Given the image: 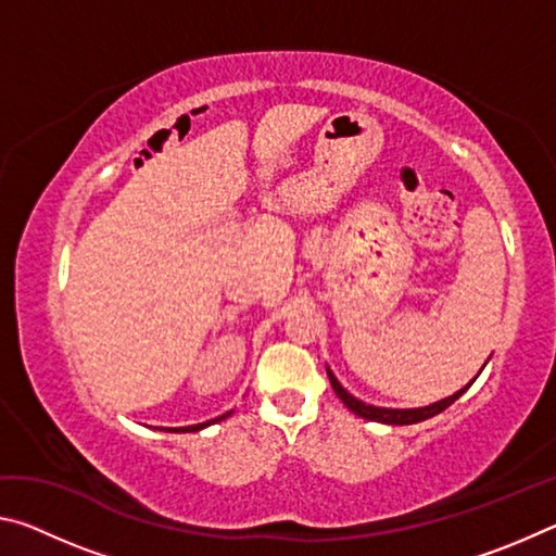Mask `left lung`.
Here are the masks:
<instances>
[{
    "instance_id": "left-lung-1",
    "label": "left lung",
    "mask_w": 556,
    "mask_h": 556,
    "mask_svg": "<svg viewBox=\"0 0 556 556\" xmlns=\"http://www.w3.org/2000/svg\"><path fill=\"white\" fill-rule=\"evenodd\" d=\"M483 368H485V365H483ZM326 372H328V380H331L333 392L338 394V400H341L353 414H357V417L370 419V421H380V425H400V427L417 425V421H425L429 417H437L439 412H444L446 407H451V404H454L460 397V394H464L470 388V384H473V380H476L473 378V380L466 384L464 390H458L456 394H451V397H446V400H439L434 404H429V407H419V409H388V407H372V404H365L361 400H355L353 394L348 392L343 384L336 380V375L331 370H326Z\"/></svg>"
}]
</instances>
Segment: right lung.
<instances>
[{
    "label": "right lung",
    "mask_w": 556,
    "mask_h": 556,
    "mask_svg": "<svg viewBox=\"0 0 556 556\" xmlns=\"http://www.w3.org/2000/svg\"><path fill=\"white\" fill-rule=\"evenodd\" d=\"M225 417H230V412L228 414H223V417H215V419H211V421H203V425H193V427H178V429H164V431H199V429H205V427H211V425H215V421H220V419H225Z\"/></svg>",
    "instance_id": "1"
}]
</instances>
